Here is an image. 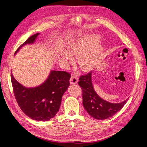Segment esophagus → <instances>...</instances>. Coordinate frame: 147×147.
<instances>
[{
	"label": "esophagus",
	"instance_id": "1",
	"mask_svg": "<svg viewBox=\"0 0 147 147\" xmlns=\"http://www.w3.org/2000/svg\"><path fill=\"white\" fill-rule=\"evenodd\" d=\"M78 82V80L77 77L75 75H72L70 79V84H77Z\"/></svg>",
	"mask_w": 147,
	"mask_h": 147
}]
</instances>
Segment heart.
<instances>
[{"label":"heart","mask_w":147,"mask_h":147,"mask_svg":"<svg viewBox=\"0 0 147 147\" xmlns=\"http://www.w3.org/2000/svg\"><path fill=\"white\" fill-rule=\"evenodd\" d=\"M94 43L84 39H78L70 42L63 53L61 59L65 63H69L70 57H77V65L83 72H89L95 67L99 60L101 49H91Z\"/></svg>","instance_id":"heart-1"}]
</instances>
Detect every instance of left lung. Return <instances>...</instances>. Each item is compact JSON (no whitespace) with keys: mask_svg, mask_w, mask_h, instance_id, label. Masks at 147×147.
Segmentation results:
<instances>
[{"mask_svg":"<svg viewBox=\"0 0 147 147\" xmlns=\"http://www.w3.org/2000/svg\"><path fill=\"white\" fill-rule=\"evenodd\" d=\"M82 90L83 105L88 114L96 119L103 120L113 116L126 104L128 99L120 103H111L102 99L95 91L92 83V72L79 78Z\"/></svg>","mask_w":147,"mask_h":147,"instance_id":"8db88e82","label":"left lung"}]
</instances>
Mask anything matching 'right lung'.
I'll list each match as a JSON object with an SVG mask.
<instances>
[{"instance_id": "right-lung-1", "label": "right lung", "mask_w": 147, "mask_h": 147, "mask_svg": "<svg viewBox=\"0 0 147 147\" xmlns=\"http://www.w3.org/2000/svg\"><path fill=\"white\" fill-rule=\"evenodd\" d=\"M39 33L30 37L17 49L15 55L28 44H33ZM70 75L64 71L51 70L40 85L26 88L11 74V80L18 104L22 111L35 121H48L59 111L62 97L70 85Z\"/></svg>"}]
</instances>
